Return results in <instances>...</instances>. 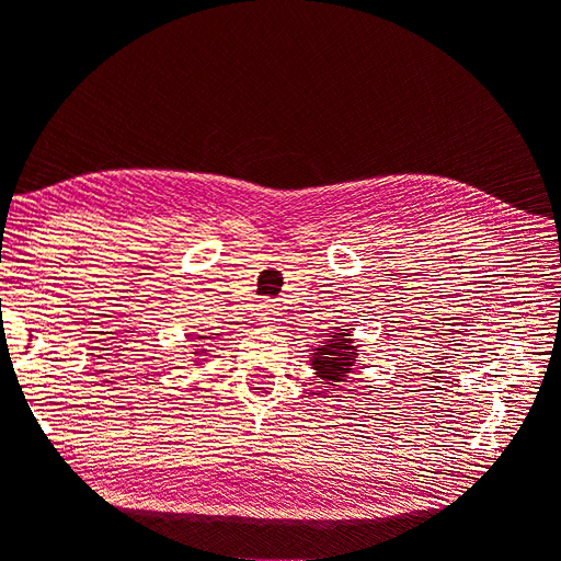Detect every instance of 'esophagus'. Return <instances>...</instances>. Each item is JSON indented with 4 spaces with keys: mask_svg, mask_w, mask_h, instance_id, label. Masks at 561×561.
Returning a JSON list of instances; mask_svg holds the SVG:
<instances>
[{
    "mask_svg": "<svg viewBox=\"0 0 561 561\" xmlns=\"http://www.w3.org/2000/svg\"><path fill=\"white\" fill-rule=\"evenodd\" d=\"M257 322L262 328H274L278 325V311L274 307H262L257 311Z\"/></svg>",
    "mask_w": 561,
    "mask_h": 561,
    "instance_id": "34e87169",
    "label": "esophagus"
}]
</instances>
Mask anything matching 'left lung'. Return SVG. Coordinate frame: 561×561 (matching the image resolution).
Here are the masks:
<instances>
[{
    "label": "left lung",
    "mask_w": 561,
    "mask_h": 561,
    "mask_svg": "<svg viewBox=\"0 0 561 561\" xmlns=\"http://www.w3.org/2000/svg\"><path fill=\"white\" fill-rule=\"evenodd\" d=\"M355 355H358V346H353L351 330L334 328L330 336L311 353V365L320 379H325L334 390L339 381H344L351 371Z\"/></svg>",
    "instance_id": "left-lung-1"
}]
</instances>
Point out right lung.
I'll return each instance as SVG.
<instances>
[{
  "label": "right lung",
  "instance_id": "right-lung-1",
  "mask_svg": "<svg viewBox=\"0 0 561 561\" xmlns=\"http://www.w3.org/2000/svg\"><path fill=\"white\" fill-rule=\"evenodd\" d=\"M196 353H203V348H198V351H196Z\"/></svg>",
  "mask_w": 561,
  "mask_h": 561
}]
</instances>
